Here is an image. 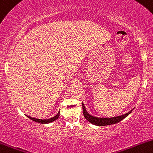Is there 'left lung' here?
I'll list each match as a JSON object with an SVG mask.
<instances>
[{
	"instance_id": "obj_1",
	"label": "left lung",
	"mask_w": 153,
	"mask_h": 153,
	"mask_svg": "<svg viewBox=\"0 0 153 153\" xmlns=\"http://www.w3.org/2000/svg\"><path fill=\"white\" fill-rule=\"evenodd\" d=\"M82 106L83 109V114H84V117L90 122V123L94 124V125L97 126H107V125H111V124H114L118 123V122H121L122 120H123L124 118L127 117L132 111H130L128 113H125V114L122 115V116H116V117H112V118H98L95 117V116H93L91 115H90L88 113L87 111L85 109V107L84 104H82Z\"/></svg>"
}]
</instances>
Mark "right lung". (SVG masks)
Masks as SVG:
<instances>
[{
  "instance_id": "right-lung-1",
  "label": "right lung",
  "mask_w": 153,
  "mask_h": 153,
  "mask_svg": "<svg viewBox=\"0 0 153 153\" xmlns=\"http://www.w3.org/2000/svg\"><path fill=\"white\" fill-rule=\"evenodd\" d=\"M27 116L28 118H29L30 119H31L32 121H34V122H38V123H40V124H48V123H51V122H53V121L56 120V119L59 118V112L55 116H53V117L50 118V119H35V118H32V117H31V116Z\"/></svg>"
}]
</instances>
